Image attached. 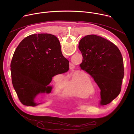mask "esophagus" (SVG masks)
Listing matches in <instances>:
<instances>
[{"mask_svg": "<svg viewBox=\"0 0 134 134\" xmlns=\"http://www.w3.org/2000/svg\"><path fill=\"white\" fill-rule=\"evenodd\" d=\"M74 67H75V65H74L73 64H72V63H70V65H69V68H70V69H72L74 68Z\"/></svg>", "mask_w": 134, "mask_h": 134, "instance_id": "esophagus-1", "label": "esophagus"}]
</instances>
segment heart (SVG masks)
I'll use <instances>...</instances> for the list:
<instances>
[{
  "mask_svg": "<svg viewBox=\"0 0 134 134\" xmlns=\"http://www.w3.org/2000/svg\"><path fill=\"white\" fill-rule=\"evenodd\" d=\"M80 85V84L79 83H74L73 82H71L66 87V92H68V93H74L75 91H76L79 88Z\"/></svg>",
  "mask_w": 134,
  "mask_h": 134,
  "instance_id": "obj_1",
  "label": "heart"
}]
</instances>
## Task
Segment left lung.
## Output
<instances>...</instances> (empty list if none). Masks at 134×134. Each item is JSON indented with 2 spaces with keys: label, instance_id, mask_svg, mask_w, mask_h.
Returning <instances> with one entry per match:
<instances>
[{
  "label": "left lung",
  "instance_id": "1",
  "mask_svg": "<svg viewBox=\"0 0 134 134\" xmlns=\"http://www.w3.org/2000/svg\"><path fill=\"white\" fill-rule=\"evenodd\" d=\"M79 48L83 57L81 68L91 75L101 90L100 104L110 103L119 94L124 79L120 50L113 43L94 34L83 37Z\"/></svg>",
  "mask_w": 134,
  "mask_h": 134
}]
</instances>
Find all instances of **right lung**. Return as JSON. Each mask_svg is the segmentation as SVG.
Listing matches in <instances>:
<instances>
[{"label":"right lung","mask_w":134,"mask_h":134,"mask_svg":"<svg viewBox=\"0 0 134 134\" xmlns=\"http://www.w3.org/2000/svg\"><path fill=\"white\" fill-rule=\"evenodd\" d=\"M13 87L21 102L35 107L38 94L51 93L49 84L55 75L69 69V61L62 54L59 40L54 35L32 34L16 49L10 64Z\"/></svg>","instance_id":"add662e5"}]
</instances>
